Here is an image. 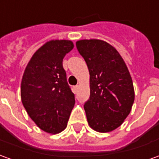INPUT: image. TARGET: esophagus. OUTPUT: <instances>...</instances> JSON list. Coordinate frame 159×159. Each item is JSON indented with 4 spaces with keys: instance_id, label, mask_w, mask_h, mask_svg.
I'll list each match as a JSON object with an SVG mask.
<instances>
[{
    "instance_id": "esophagus-1",
    "label": "esophagus",
    "mask_w": 159,
    "mask_h": 159,
    "mask_svg": "<svg viewBox=\"0 0 159 159\" xmlns=\"http://www.w3.org/2000/svg\"><path fill=\"white\" fill-rule=\"evenodd\" d=\"M77 89H78V86L77 85L73 86V91H74V93H77Z\"/></svg>"
}]
</instances>
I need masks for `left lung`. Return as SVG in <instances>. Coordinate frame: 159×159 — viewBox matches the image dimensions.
<instances>
[{"label": "left lung", "mask_w": 159, "mask_h": 159, "mask_svg": "<svg viewBox=\"0 0 159 159\" xmlns=\"http://www.w3.org/2000/svg\"><path fill=\"white\" fill-rule=\"evenodd\" d=\"M90 75V96L84 109L91 128L111 132L121 125L134 102L132 77L124 60L105 41L83 39L76 43Z\"/></svg>", "instance_id": "obj_1"}]
</instances>
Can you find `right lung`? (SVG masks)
I'll list each match as a JSON object with an SVG mask.
<instances>
[{"mask_svg":"<svg viewBox=\"0 0 159 159\" xmlns=\"http://www.w3.org/2000/svg\"><path fill=\"white\" fill-rule=\"evenodd\" d=\"M73 47L70 40L49 41L33 54L22 77L23 106L36 125L49 134L65 129L75 105L63 67L64 56Z\"/></svg>","mask_w":159,"mask_h":159,"instance_id":"obj_1","label":"right lung"}]
</instances>
